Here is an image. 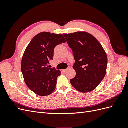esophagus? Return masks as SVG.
I'll list each match as a JSON object with an SVG mask.
<instances>
[{
	"instance_id": "obj_1",
	"label": "esophagus",
	"mask_w": 128,
	"mask_h": 128,
	"mask_svg": "<svg viewBox=\"0 0 128 128\" xmlns=\"http://www.w3.org/2000/svg\"><path fill=\"white\" fill-rule=\"evenodd\" d=\"M70 67H68L67 69H63V70H62V72H67L68 70H69V69H70Z\"/></svg>"
}]
</instances>
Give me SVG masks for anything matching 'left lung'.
Returning <instances> with one entry per match:
<instances>
[{"mask_svg": "<svg viewBox=\"0 0 128 128\" xmlns=\"http://www.w3.org/2000/svg\"><path fill=\"white\" fill-rule=\"evenodd\" d=\"M76 61L73 69L76 76L70 83L80 92H91L98 86L105 76L107 56L101 44L86 32L64 34Z\"/></svg>", "mask_w": 128, "mask_h": 128, "instance_id": "obj_1", "label": "left lung"}]
</instances>
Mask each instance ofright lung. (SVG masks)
Wrapping results in <instances>:
<instances>
[{
  "instance_id": "1",
  "label": "right lung",
  "mask_w": 128,
  "mask_h": 128,
  "mask_svg": "<svg viewBox=\"0 0 128 128\" xmlns=\"http://www.w3.org/2000/svg\"><path fill=\"white\" fill-rule=\"evenodd\" d=\"M65 38L61 34L42 32L34 36L27 46L21 61L24 82L31 90L40 96L50 95L55 90L60 70L49 68L54 49Z\"/></svg>"
}]
</instances>
